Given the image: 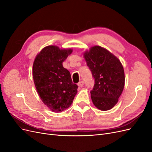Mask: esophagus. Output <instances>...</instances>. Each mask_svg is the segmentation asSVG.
Instances as JSON below:
<instances>
[{"mask_svg":"<svg viewBox=\"0 0 152 152\" xmlns=\"http://www.w3.org/2000/svg\"><path fill=\"white\" fill-rule=\"evenodd\" d=\"M83 84H84V82H83V81H80L78 83V86L79 87H82L83 86Z\"/></svg>","mask_w":152,"mask_h":152,"instance_id":"34e87169","label":"esophagus"}]
</instances>
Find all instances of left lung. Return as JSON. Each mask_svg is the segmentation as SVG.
<instances>
[{
	"label": "left lung",
	"instance_id": "1",
	"mask_svg": "<svg viewBox=\"0 0 152 152\" xmlns=\"http://www.w3.org/2000/svg\"><path fill=\"white\" fill-rule=\"evenodd\" d=\"M84 58L95 82L91 91L93 104L101 111L112 109L117 104L124 86L121 63L109 51L99 46L86 51Z\"/></svg>",
	"mask_w": 152,
	"mask_h": 152
}]
</instances>
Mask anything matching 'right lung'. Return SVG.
Segmentation results:
<instances>
[{"label": "right lung", "mask_w": 152, "mask_h": 152, "mask_svg": "<svg viewBox=\"0 0 152 152\" xmlns=\"http://www.w3.org/2000/svg\"><path fill=\"white\" fill-rule=\"evenodd\" d=\"M72 50L48 46L36 56L33 66L34 83L41 101L52 111L60 113L69 108L77 93L70 72L62 63Z\"/></svg>", "instance_id": "right-lung-1"}]
</instances>
